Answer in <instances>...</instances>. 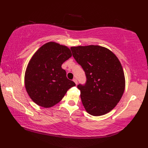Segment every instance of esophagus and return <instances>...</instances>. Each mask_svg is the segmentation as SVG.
<instances>
[{"label": "esophagus", "instance_id": "obj_1", "mask_svg": "<svg viewBox=\"0 0 148 148\" xmlns=\"http://www.w3.org/2000/svg\"><path fill=\"white\" fill-rule=\"evenodd\" d=\"M73 81H74L75 83H76V84H77V80L76 79V78H74V79H73Z\"/></svg>", "mask_w": 148, "mask_h": 148}]
</instances>
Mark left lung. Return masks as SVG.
Returning <instances> with one entry per match:
<instances>
[{"mask_svg":"<svg viewBox=\"0 0 148 148\" xmlns=\"http://www.w3.org/2000/svg\"><path fill=\"white\" fill-rule=\"evenodd\" d=\"M71 49L86 76V84L77 85L84 109L92 116L107 114L115 108L124 93L125 79L120 62L105 47L79 46Z\"/></svg>","mask_w":148,"mask_h":148,"instance_id":"1","label":"left lung"}]
</instances>
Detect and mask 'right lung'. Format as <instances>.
<instances>
[{
  "mask_svg": "<svg viewBox=\"0 0 148 148\" xmlns=\"http://www.w3.org/2000/svg\"><path fill=\"white\" fill-rule=\"evenodd\" d=\"M71 56L67 46L49 42L32 56L25 74V86L36 104L51 108L60 101L69 88L76 86L74 81L67 79L62 68L63 63Z\"/></svg>",
  "mask_w": 148,
  "mask_h": 148,
  "instance_id": "1",
  "label": "right lung"
}]
</instances>
